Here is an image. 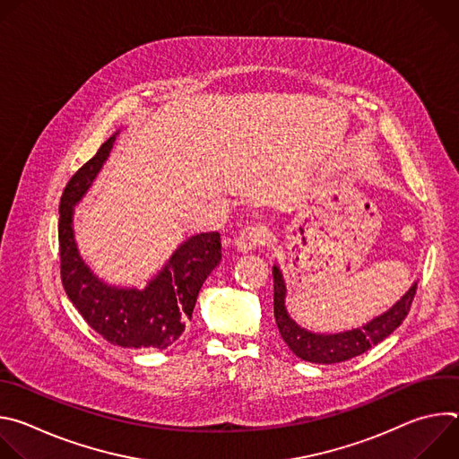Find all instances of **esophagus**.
<instances>
[{"label": "esophagus", "instance_id": "1", "mask_svg": "<svg viewBox=\"0 0 459 459\" xmlns=\"http://www.w3.org/2000/svg\"><path fill=\"white\" fill-rule=\"evenodd\" d=\"M265 241H267V229L264 225L255 223V225L245 227L234 239V245L239 252H248L261 247Z\"/></svg>", "mask_w": 459, "mask_h": 459}]
</instances>
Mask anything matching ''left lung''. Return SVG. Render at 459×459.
<instances>
[{"mask_svg":"<svg viewBox=\"0 0 459 459\" xmlns=\"http://www.w3.org/2000/svg\"><path fill=\"white\" fill-rule=\"evenodd\" d=\"M274 276V317L278 323L280 334L287 347L301 359L319 365H333L340 361H347L367 352L370 347L377 345L385 338L394 333L402 321L407 317L418 281L392 305L386 312L376 316L368 323L358 326V329L336 333V334H319L312 333L299 323H296L285 305L287 299V285L283 280V273L278 265L273 267Z\"/></svg>","mask_w":459,"mask_h":459,"instance_id":"8db88e82","label":"left lung"}]
</instances>
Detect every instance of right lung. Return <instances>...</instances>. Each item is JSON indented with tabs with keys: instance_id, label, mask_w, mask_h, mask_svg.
I'll return each instance as SVG.
<instances>
[{
	"instance_id": "1",
	"label": "right lung",
	"mask_w": 459,
	"mask_h": 459,
	"mask_svg": "<svg viewBox=\"0 0 459 459\" xmlns=\"http://www.w3.org/2000/svg\"><path fill=\"white\" fill-rule=\"evenodd\" d=\"M112 134L67 183L59 202L61 281L73 305L108 343L125 349H167L185 331L200 289L221 261L218 232L185 239L145 289L103 281L82 257L74 239V207L82 202L107 161Z\"/></svg>"
}]
</instances>
